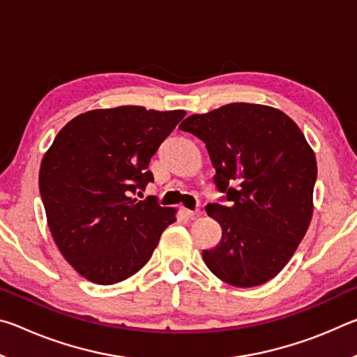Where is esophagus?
Segmentation results:
<instances>
[{"mask_svg": "<svg viewBox=\"0 0 357 357\" xmlns=\"http://www.w3.org/2000/svg\"><path fill=\"white\" fill-rule=\"evenodd\" d=\"M185 214H187V217H189V219L195 220V219H198V217L202 215V211H198V209H195V211H190V209H187V211H185Z\"/></svg>", "mask_w": 357, "mask_h": 357, "instance_id": "esophagus-1", "label": "esophagus"}]
</instances>
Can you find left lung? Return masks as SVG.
I'll return each instance as SVG.
<instances>
[{
  "label": "left lung",
  "mask_w": 357,
  "mask_h": 357,
  "mask_svg": "<svg viewBox=\"0 0 357 357\" xmlns=\"http://www.w3.org/2000/svg\"><path fill=\"white\" fill-rule=\"evenodd\" d=\"M206 144L220 203L206 213L222 239L203 250L209 271L233 287L273 279L305 236L313 213L317 159L294 121L277 108L228 104L179 124Z\"/></svg>",
  "instance_id": "obj_1"
}]
</instances>
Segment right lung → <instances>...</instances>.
<instances>
[{"instance_id": "right-lung-1", "label": "right lung", "mask_w": 357, "mask_h": 357, "mask_svg": "<svg viewBox=\"0 0 357 357\" xmlns=\"http://www.w3.org/2000/svg\"><path fill=\"white\" fill-rule=\"evenodd\" d=\"M184 116V110L135 105L86 112L66 124L45 153L39 190L48 228L84 279L99 285L129 279L176 220V209L132 195L154 181L151 157Z\"/></svg>"}]
</instances>
